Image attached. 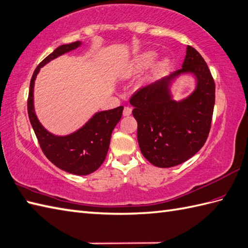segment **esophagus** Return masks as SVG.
Returning <instances> with one entry per match:
<instances>
[{
    "instance_id": "34e87169",
    "label": "esophagus",
    "mask_w": 248,
    "mask_h": 248,
    "mask_svg": "<svg viewBox=\"0 0 248 248\" xmlns=\"http://www.w3.org/2000/svg\"><path fill=\"white\" fill-rule=\"evenodd\" d=\"M131 111H133V109H131V107H129V106H125L124 107V110H123V114L125 115H130L131 114Z\"/></svg>"
}]
</instances>
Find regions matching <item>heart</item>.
<instances>
[{
  "label": "heart",
  "mask_w": 248,
  "mask_h": 248,
  "mask_svg": "<svg viewBox=\"0 0 248 248\" xmlns=\"http://www.w3.org/2000/svg\"><path fill=\"white\" fill-rule=\"evenodd\" d=\"M155 56H156V53L155 52H152V51L142 54L141 56L138 58V60H137V62H136L135 67L137 69L146 67L147 64H150L153 62L154 58H155Z\"/></svg>",
  "instance_id": "heart-1"
}]
</instances>
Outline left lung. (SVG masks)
I'll list each match as a JSON object with an SVG mask.
<instances>
[{"instance_id":"left-lung-1","label":"left lung","mask_w":248,"mask_h":248,"mask_svg":"<svg viewBox=\"0 0 248 248\" xmlns=\"http://www.w3.org/2000/svg\"><path fill=\"white\" fill-rule=\"evenodd\" d=\"M193 73L196 91L186 100L170 98V79L181 73ZM216 84L202 55L186 46L183 68L137 90L129 103L138 122V142L142 155L159 168L178 166L205 144L211 128Z\"/></svg>"}]
</instances>
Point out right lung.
Returning <instances> with one entry per match:
<instances>
[{"label": "right lung", "instance_id": "1", "mask_svg": "<svg viewBox=\"0 0 248 248\" xmlns=\"http://www.w3.org/2000/svg\"><path fill=\"white\" fill-rule=\"evenodd\" d=\"M80 46L79 41L58 46L38 64L30 84L27 112L32 129L46 157L57 168L75 175H88L102 166L107 156L112 130L122 117L123 106L95 113L76 133L56 137L49 134L38 121L34 110V84L41 67L51 60Z\"/></svg>", "mask_w": 248, "mask_h": 248}]
</instances>
